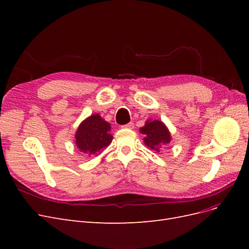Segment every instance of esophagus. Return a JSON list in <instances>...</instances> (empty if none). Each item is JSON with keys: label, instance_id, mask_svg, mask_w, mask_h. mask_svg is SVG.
<instances>
[{"label": "esophagus", "instance_id": "esophagus-1", "mask_svg": "<svg viewBox=\"0 0 249 249\" xmlns=\"http://www.w3.org/2000/svg\"><path fill=\"white\" fill-rule=\"evenodd\" d=\"M123 127H125V129H134V124L133 123H129V124L123 125Z\"/></svg>", "mask_w": 249, "mask_h": 249}]
</instances>
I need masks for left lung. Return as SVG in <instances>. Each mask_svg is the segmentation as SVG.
<instances>
[{
  "label": "left lung",
  "mask_w": 249,
  "mask_h": 249,
  "mask_svg": "<svg viewBox=\"0 0 249 249\" xmlns=\"http://www.w3.org/2000/svg\"><path fill=\"white\" fill-rule=\"evenodd\" d=\"M140 132L145 135V137L143 138L144 144L157 152H160L159 149L168 144L171 140L167 126L160 120H146L144 126L140 129Z\"/></svg>",
  "instance_id": "8db88e82"
}]
</instances>
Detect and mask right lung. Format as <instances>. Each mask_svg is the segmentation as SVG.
I'll list each match as a JSON object with an SVG mask.
<instances>
[{
  "label": "right lung",
  "instance_id": "1",
  "mask_svg": "<svg viewBox=\"0 0 249 249\" xmlns=\"http://www.w3.org/2000/svg\"><path fill=\"white\" fill-rule=\"evenodd\" d=\"M111 125L101 115L93 114L82 122L76 133V145L81 152L94 155L107 147L113 136L110 134Z\"/></svg>",
  "mask_w": 249,
  "mask_h": 249
}]
</instances>
